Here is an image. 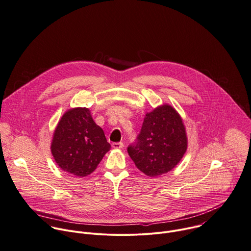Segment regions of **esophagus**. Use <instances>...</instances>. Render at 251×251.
Here are the masks:
<instances>
[{
  "mask_svg": "<svg viewBox=\"0 0 251 251\" xmlns=\"http://www.w3.org/2000/svg\"><path fill=\"white\" fill-rule=\"evenodd\" d=\"M112 148H114V149H122L123 147H124V145H123V143L122 142H119V143H112Z\"/></svg>",
  "mask_w": 251,
  "mask_h": 251,
  "instance_id": "esophagus-1",
  "label": "esophagus"
}]
</instances>
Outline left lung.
Segmentation results:
<instances>
[{
    "mask_svg": "<svg viewBox=\"0 0 251 251\" xmlns=\"http://www.w3.org/2000/svg\"><path fill=\"white\" fill-rule=\"evenodd\" d=\"M188 147L181 116L168 104L147 113L136 141L127 151L139 170L156 177L172 170Z\"/></svg>",
    "mask_w": 251,
    "mask_h": 251,
    "instance_id": "8db88e82",
    "label": "left lung"
}]
</instances>
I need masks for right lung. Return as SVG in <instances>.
Listing matches in <instances>:
<instances>
[{
    "instance_id": "add662e5",
    "label": "right lung",
    "mask_w": 251,
    "mask_h": 251,
    "mask_svg": "<svg viewBox=\"0 0 251 251\" xmlns=\"http://www.w3.org/2000/svg\"><path fill=\"white\" fill-rule=\"evenodd\" d=\"M56 164L77 177L90 175L110 150L103 130L98 126L86 107L66 111L58 122L51 142Z\"/></svg>"
}]
</instances>
